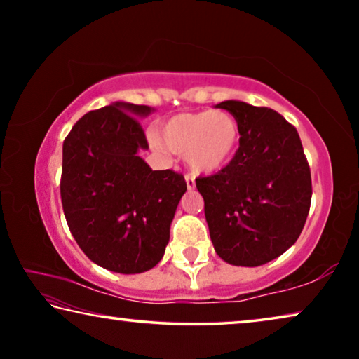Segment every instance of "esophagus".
Masks as SVG:
<instances>
[{
	"label": "esophagus",
	"instance_id": "34e87169",
	"mask_svg": "<svg viewBox=\"0 0 359 359\" xmlns=\"http://www.w3.org/2000/svg\"><path fill=\"white\" fill-rule=\"evenodd\" d=\"M185 182H187V188H188V190H193V188H194V179H193V175L187 174V175H185Z\"/></svg>",
	"mask_w": 359,
	"mask_h": 359
}]
</instances>
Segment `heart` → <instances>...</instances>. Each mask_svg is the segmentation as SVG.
Masks as SVG:
<instances>
[{
    "label": "heart",
    "mask_w": 359,
    "mask_h": 359,
    "mask_svg": "<svg viewBox=\"0 0 359 359\" xmlns=\"http://www.w3.org/2000/svg\"><path fill=\"white\" fill-rule=\"evenodd\" d=\"M158 150L185 155L193 172L212 174L228 166L241 142L239 121L226 111H201L177 114L168 118L160 130Z\"/></svg>",
    "instance_id": "heart-1"
}]
</instances>
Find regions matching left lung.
<instances>
[{
    "label": "left lung",
    "mask_w": 359,
    "mask_h": 359,
    "mask_svg": "<svg viewBox=\"0 0 359 359\" xmlns=\"http://www.w3.org/2000/svg\"><path fill=\"white\" fill-rule=\"evenodd\" d=\"M239 121V149L228 166L198 177L218 257L261 266L299 238L312 199L311 168L299 135L280 114L242 101L217 104Z\"/></svg>",
    "instance_id": "obj_1"
}]
</instances>
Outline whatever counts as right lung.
Masks as SVG:
<instances>
[{
  "label": "right lung",
  "mask_w": 359,
  "mask_h": 359,
  "mask_svg": "<svg viewBox=\"0 0 359 359\" xmlns=\"http://www.w3.org/2000/svg\"><path fill=\"white\" fill-rule=\"evenodd\" d=\"M150 112L112 102L85 114L63 142L60 194L72 238L93 263L120 274L160 263L187 191L184 175L151 171L137 155L149 142L136 117Z\"/></svg>",
  "instance_id": "1"
}]
</instances>
